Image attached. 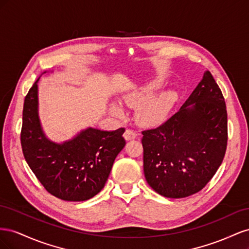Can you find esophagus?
<instances>
[{
    "mask_svg": "<svg viewBox=\"0 0 249 249\" xmlns=\"http://www.w3.org/2000/svg\"><path fill=\"white\" fill-rule=\"evenodd\" d=\"M137 136H138L137 132H135V131L130 130V129L125 130V132H124V137L125 140H133V139L136 138Z\"/></svg>",
    "mask_w": 249,
    "mask_h": 249,
    "instance_id": "obj_1",
    "label": "esophagus"
}]
</instances>
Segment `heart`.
I'll return each instance as SVG.
<instances>
[{
    "instance_id": "obj_1",
    "label": "heart",
    "mask_w": 249,
    "mask_h": 249,
    "mask_svg": "<svg viewBox=\"0 0 249 249\" xmlns=\"http://www.w3.org/2000/svg\"><path fill=\"white\" fill-rule=\"evenodd\" d=\"M165 80L155 78L134 89L124 96L127 106L139 107L136 113L138 122L145 125H155L162 123L168 116L178 101V92L173 89L157 93L164 86ZM114 115H122L123 109L113 103L110 107Z\"/></svg>"
}]
</instances>
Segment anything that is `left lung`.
I'll list each match as a JSON object with an SVG mask.
<instances>
[{
  "mask_svg": "<svg viewBox=\"0 0 249 249\" xmlns=\"http://www.w3.org/2000/svg\"><path fill=\"white\" fill-rule=\"evenodd\" d=\"M143 170L162 196L197 193L222 163L228 143V114L219 86L209 71L167 122L142 132Z\"/></svg>",
  "mask_w": 249,
  "mask_h": 249,
  "instance_id": "obj_1",
  "label": "left lung"
}]
</instances>
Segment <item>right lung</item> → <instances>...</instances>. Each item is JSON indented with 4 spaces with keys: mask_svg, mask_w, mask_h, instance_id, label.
<instances>
[{
    "mask_svg": "<svg viewBox=\"0 0 249 249\" xmlns=\"http://www.w3.org/2000/svg\"><path fill=\"white\" fill-rule=\"evenodd\" d=\"M38 81L29 90L22 110L20 142L25 159L52 195L66 201L87 200L106 184L115 158L125 145V130L87 127L64 142L51 140L38 115Z\"/></svg>",
    "mask_w": 249,
    "mask_h": 249,
    "instance_id": "add662e5",
    "label": "right lung"
}]
</instances>
